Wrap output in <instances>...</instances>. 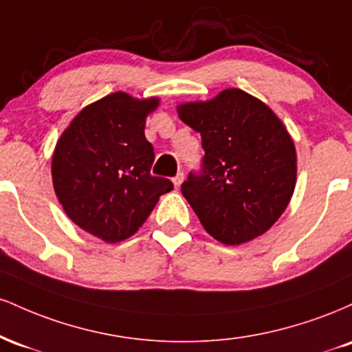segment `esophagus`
I'll list each match as a JSON object with an SVG mask.
<instances>
[{
    "label": "esophagus",
    "mask_w": 352,
    "mask_h": 352,
    "mask_svg": "<svg viewBox=\"0 0 352 352\" xmlns=\"http://www.w3.org/2000/svg\"><path fill=\"white\" fill-rule=\"evenodd\" d=\"M172 182H173V185H175V187L179 188L180 185H182V182H184V172H179V173H177V175L173 177V179H172Z\"/></svg>",
    "instance_id": "34e87169"
}]
</instances>
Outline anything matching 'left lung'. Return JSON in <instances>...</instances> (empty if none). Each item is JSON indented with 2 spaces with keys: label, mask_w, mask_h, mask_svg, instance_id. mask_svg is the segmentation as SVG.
I'll list each match as a JSON object with an SVG mask.
<instances>
[{
  "label": "left lung",
  "mask_w": 352,
  "mask_h": 352,
  "mask_svg": "<svg viewBox=\"0 0 352 352\" xmlns=\"http://www.w3.org/2000/svg\"><path fill=\"white\" fill-rule=\"evenodd\" d=\"M179 116L200 132L205 151L200 170L182 184L204 228L225 245L263 235L288 207L296 184V151L285 125L240 89L182 104Z\"/></svg>",
  "instance_id": "1"
}]
</instances>
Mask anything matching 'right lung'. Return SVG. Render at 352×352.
<instances>
[{
    "label": "right lung",
    "mask_w": 352,
    "mask_h": 352,
    "mask_svg": "<svg viewBox=\"0 0 352 352\" xmlns=\"http://www.w3.org/2000/svg\"><path fill=\"white\" fill-rule=\"evenodd\" d=\"M159 100L114 92L76 116L52 155V184L67 217L91 235L117 243L142 227L173 184L151 175L155 159L145 117Z\"/></svg>",
    "instance_id": "add662e5"
}]
</instances>
